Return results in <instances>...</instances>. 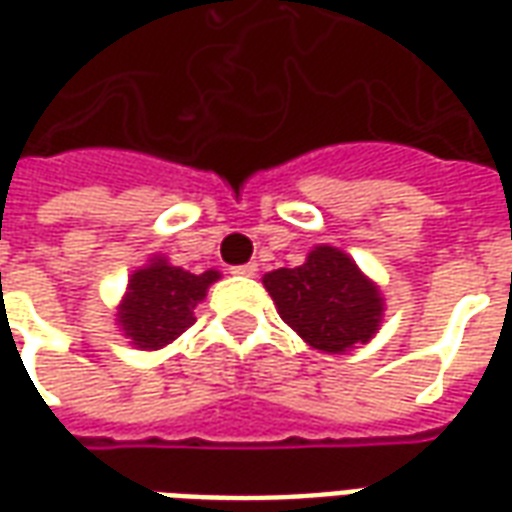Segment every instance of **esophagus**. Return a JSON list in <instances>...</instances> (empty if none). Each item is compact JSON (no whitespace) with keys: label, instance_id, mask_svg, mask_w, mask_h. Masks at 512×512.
I'll return each mask as SVG.
<instances>
[{"label":"esophagus","instance_id":"esophagus-1","mask_svg":"<svg viewBox=\"0 0 512 512\" xmlns=\"http://www.w3.org/2000/svg\"><path fill=\"white\" fill-rule=\"evenodd\" d=\"M233 274H238V277H255L257 263H244V266H235Z\"/></svg>","mask_w":512,"mask_h":512}]
</instances>
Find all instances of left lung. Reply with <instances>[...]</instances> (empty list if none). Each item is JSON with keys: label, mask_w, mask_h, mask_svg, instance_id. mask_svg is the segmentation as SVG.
<instances>
[{"label": "left lung", "mask_w": 512, "mask_h": 512, "mask_svg": "<svg viewBox=\"0 0 512 512\" xmlns=\"http://www.w3.org/2000/svg\"><path fill=\"white\" fill-rule=\"evenodd\" d=\"M263 285L282 321L323 354L365 345L384 318L376 282L337 246H315L301 266L268 271Z\"/></svg>", "instance_id": "obj_1"}]
</instances>
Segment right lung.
Instances as JSON below:
<instances>
[{
	"label": "right lung",
	"mask_w": 512,
	"mask_h": 512,
	"mask_svg": "<svg viewBox=\"0 0 512 512\" xmlns=\"http://www.w3.org/2000/svg\"><path fill=\"white\" fill-rule=\"evenodd\" d=\"M219 279V271L191 274L153 257L128 279V293L117 307V323L128 340L142 351H156L194 323V307Z\"/></svg>",
	"instance_id": "add662e5"
}]
</instances>
